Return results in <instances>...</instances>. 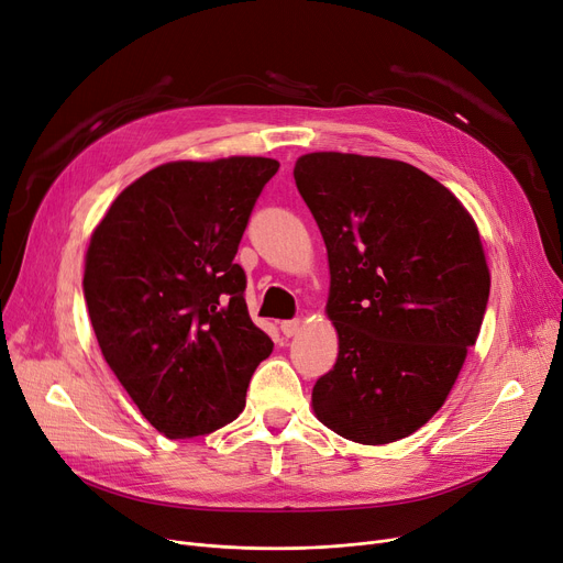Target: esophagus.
I'll use <instances>...</instances> for the list:
<instances>
[{
  "mask_svg": "<svg viewBox=\"0 0 563 563\" xmlns=\"http://www.w3.org/2000/svg\"><path fill=\"white\" fill-rule=\"evenodd\" d=\"M280 331L285 338H294L301 331V319H285L280 321Z\"/></svg>",
  "mask_w": 563,
  "mask_h": 563,
  "instance_id": "34e87169",
  "label": "esophagus"
}]
</instances>
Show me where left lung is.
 <instances>
[{"mask_svg": "<svg viewBox=\"0 0 563 563\" xmlns=\"http://www.w3.org/2000/svg\"><path fill=\"white\" fill-rule=\"evenodd\" d=\"M294 180L329 253L340 353L312 388L319 422L386 445L445 404L477 342L490 276L456 196L406 162L310 153Z\"/></svg>", "mask_w": 563, "mask_h": 563, "instance_id": "1", "label": "left lung"}]
</instances>
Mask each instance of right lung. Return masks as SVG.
Listing matches in <instances>:
<instances>
[{"label": "right lung", "instance_id": "1", "mask_svg": "<svg viewBox=\"0 0 563 563\" xmlns=\"http://www.w3.org/2000/svg\"><path fill=\"white\" fill-rule=\"evenodd\" d=\"M278 166L266 157L157 166L113 200L91 236L84 299L102 356L166 438L232 422L274 349L249 314L234 255Z\"/></svg>", "mask_w": 563, "mask_h": 563}]
</instances>
